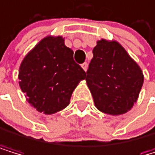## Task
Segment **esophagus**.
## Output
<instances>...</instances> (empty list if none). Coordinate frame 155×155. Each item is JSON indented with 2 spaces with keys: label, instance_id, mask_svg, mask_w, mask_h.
I'll list each match as a JSON object with an SVG mask.
<instances>
[{
  "label": "esophagus",
  "instance_id": "1",
  "mask_svg": "<svg viewBox=\"0 0 155 155\" xmlns=\"http://www.w3.org/2000/svg\"><path fill=\"white\" fill-rule=\"evenodd\" d=\"M81 67H82V69L83 70L86 72L87 71V68H88V64H87V62H84L83 64H81Z\"/></svg>",
  "mask_w": 155,
  "mask_h": 155
}]
</instances>
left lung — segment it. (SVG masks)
Here are the masks:
<instances>
[{
  "mask_svg": "<svg viewBox=\"0 0 155 155\" xmlns=\"http://www.w3.org/2000/svg\"><path fill=\"white\" fill-rule=\"evenodd\" d=\"M86 74L96 107L111 115L130 109L144 82L140 67L126 50L115 41L104 39L97 42Z\"/></svg>",
  "mask_w": 155,
  "mask_h": 155,
  "instance_id": "8db88e82",
  "label": "left lung"
}]
</instances>
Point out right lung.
<instances>
[{"label": "right lung", "mask_w": 155, "mask_h": 155, "mask_svg": "<svg viewBox=\"0 0 155 155\" xmlns=\"http://www.w3.org/2000/svg\"><path fill=\"white\" fill-rule=\"evenodd\" d=\"M85 76L64 39L48 36L22 61L19 84L28 101L39 112L54 114L69 104L73 91Z\"/></svg>", "instance_id": "add662e5"}]
</instances>
